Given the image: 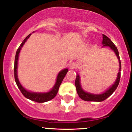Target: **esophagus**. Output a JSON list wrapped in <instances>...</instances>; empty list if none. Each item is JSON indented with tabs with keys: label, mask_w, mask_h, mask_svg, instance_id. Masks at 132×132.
Wrapping results in <instances>:
<instances>
[{
	"label": "esophagus",
	"mask_w": 132,
	"mask_h": 132,
	"mask_svg": "<svg viewBox=\"0 0 132 132\" xmlns=\"http://www.w3.org/2000/svg\"><path fill=\"white\" fill-rule=\"evenodd\" d=\"M77 67H78V63L77 62H70V63L69 64V68H70V69H72V70L77 69Z\"/></svg>",
	"instance_id": "34e87169"
}]
</instances>
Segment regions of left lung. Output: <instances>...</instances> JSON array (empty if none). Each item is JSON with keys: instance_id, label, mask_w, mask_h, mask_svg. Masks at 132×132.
Segmentation results:
<instances>
[{"instance_id": "1", "label": "left lung", "mask_w": 132, "mask_h": 132, "mask_svg": "<svg viewBox=\"0 0 132 132\" xmlns=\"http://www.w3.org/2000/svg\"><path fill=\"white\" fill-rule=\"evenodd\" d=\"M102 44H103V47H109L113 50L114 52L116 54L117 57L119 61V72H118L117 75V78L116 81L115 83L110 87L104 93L101 94H90V93L86 92L84 91L80 85V76L78 74H77L76 79L75 81V85L76 87L77 92L79 96V97L83 100L87 102H102L105 100L108 97L110 96L114 92L115 90L117 88L118 84H119L120 80V71H121V62L120 60L119 54H118V51L117 47L115 46V44L112 42V41L106 35H103V40H102Z\"/></svg>"}]
</instances>
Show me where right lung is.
<instances>
[{
    "mask_svg": "<svg viewBox=\"0 0 132 132\" xmlns=\"http://www.w3.org/2000/svg\"><path fill=\"white\" fill-rule=\"evenodd\" d=\"M31 35V34H29L28 36L26 37V38L23 40V42H22V44H20V45L17 49V52H16L15 54V62H14V77H15V80L16 84H17V87L19 88V90H20V92H22V94H23V95L25 97H26L27 98L29 99V100H32V101L38 102V103H44V102H48L49 100H52L56 96V95L57 94L58 92L59 87L60 85H61L62 80L64 78L65 76L66 75L67 73L69 71L67 69H63V70L60 71L59 72L58 75H57V80H56L55 84L54 86V87L52 88L50 91L47 93H35V92H30L27 91V90L25 89L21 85V84L19 82L18 77H17V64H18V59H19V55L20 53L21 48L23 47V44H25V42H26L27 40L28 39L30 36Z\"/></svg>",
    "mask_w": 132,
    "mask_h": 132,
    "instance_id": "obj_1",
    "label": "right lung"
}]
</instances>
